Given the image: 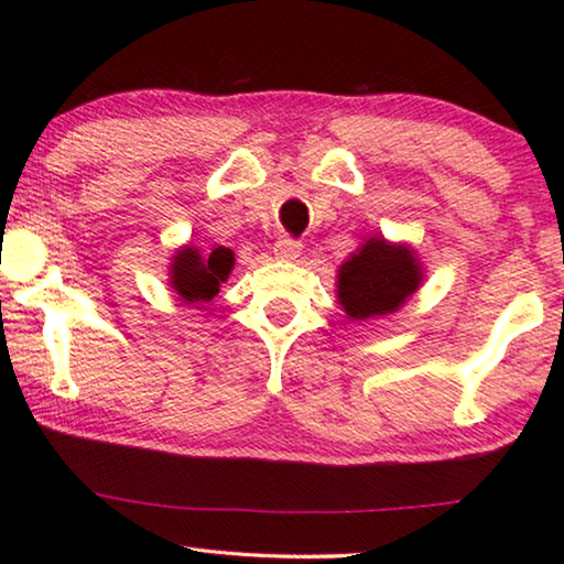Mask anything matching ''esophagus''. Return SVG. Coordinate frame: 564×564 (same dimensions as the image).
Instances as JSON below:
<instances>
[{
    "mask_svg": "<svg viewBox=\"0 0 564 564\" xmlns=\"http://www.w3.org/2000/svg\"><path fill=\"white\" fill-rule=\"evenodd\" d=\"M273 251H275V259L295 261L303 251V243L295 241V238H291V236H283V238H279V241H275Z\"/></svg>",
    "mask_w": 564,
    "mask_h": 564,
    "instance_id": "obj_1",
    "label": "esophagus"
}]
</instances>
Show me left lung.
Returning a JSON list of instances; mask_svg holds the SVG:
<instances>
[{
	"instance_id": "1",
	"label": "left lung",
	"mask_w": 564,
	"mask_h": 564,
	"mask_svg": "<svg viewBox=\"0 0 564 564\" xmlns=\"http://www.w3.org/2000/svg\"><path fill=\"white\" fill-rule=\"evenodd\" d=\"M420 285V265L403 246L370 238L338 271V301L350 318L393 313Z\"/></svg>"
}]
</instances>
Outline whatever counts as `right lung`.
<instances>
[{
	"label": "right lung",
	"mask_w": 564,
	"mask_h": 564,
	"mask_svg": "<svg viewBox=\"0 0 564 564\" xmlns=\"http://www.w3.org/2000/svg\"><path fill=\"white\" fill-rule=\"evenodd\" d=\"M234 269V253L218 246L212 253H198L196 248H184L171 263V285L188 303L212 301L228 273Z\"/></svg>",
	"instance_id": "right-lung-1"
}]
</instances>
